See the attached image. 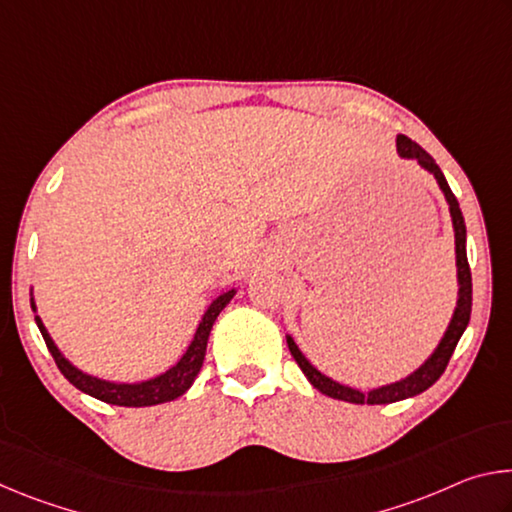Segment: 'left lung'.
<instances>
[{"mask_svg":"<svg viewBox=\"0 0 512 512\" xmlns=\"http://www.w3.org/2000/svg\"><path fill=\"white\" fill-rule=\"evenodd\" d=\"M397 153H400V158L418 160L420 167L424 171H429L431 176L436 178L440 192L445 194V201L449 205V214H452V225H454L458 300H456L454 316H452V320H449L443 339H440V343L436 345V350L431 352V357L424 361L420 368H415L411 375H406L400 381H393V384L372 388V391H368V393L359 391V388L345 386V384H341V381H334L332 377L323 375L318 368L311 366L309 359L300 352L296 341H293L287 334L289 350L293 354V359H296V363L300 366V370L305 372L309 384L327 397H334V400H343L350 404H391V402H400V400H406V397H413V395H420L427 391V388L436 384L440 375L445 372L447 363H449V359H452V354L456 350V343L461 341V336L465 332L467 323H470V314H472V273H470V264H467V250H465L467 232H465L463 212H461V207H458L456 196L452 194V189H449L443 171H440L436 160H433L420 144H415L406 135H397Z\"/></svg>","mask_w":512,"mask_h":512,"instance_id":"obj_1","label":"left lung"}]
</instances>
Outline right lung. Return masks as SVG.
Listing matches in <instances>:
<instances>
[{
  "mask_svg": "<svg viewBox=\"0 0 512 512\" xmlns=\"http://www.w3.org/2000/svg\"><path fill=\"white\" fill-rule=\"evenodd\" d=\"M235 293H237V289H230L210 302V307L205 309L201 323H198V327H196V334H194L192 343H189V348L169 370H164L162 375H155L151 379L135 381V384H121V381L99 379L94 375H88V372L79 370L74 363H69L63 357V352L58 350V345L49 336L47 327L42 325L40 316H36V323H38L42 339H45L47 348L51 352V357H54V361H56L58 370L63 372L69 384H74L79 391L97 397V400H101V402H108L115 406H153V404H164V402L176 400V397L189 391V386L194 384L196 375L201 372L205 350H207V339H210L214 320L221 314L223 307L228 305L232 298H235ZM31 309L36 311V302H33V298H31Z\"/></svg>",
  "mask_w": 512,
  "mask_h": 512,
  "instance_id": "obj_1",
  "label": "right lung"
}]
</instances>
